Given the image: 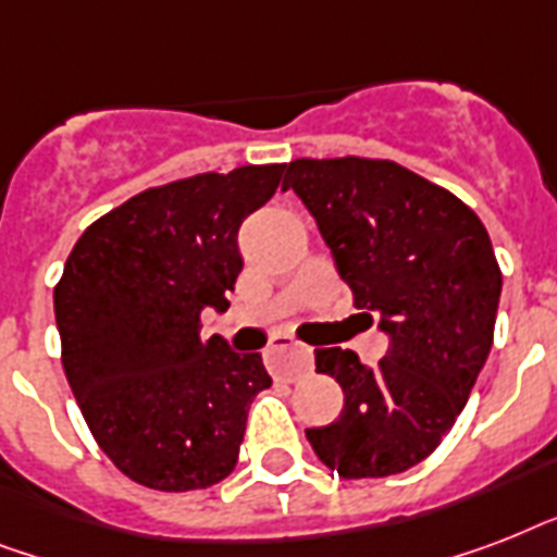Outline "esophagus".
<instances>
[{"instance_id":"34e87169","label":"esophagus","mask_w":557,"mask_h":557,"mask_svg":"<svg viewBox=\"0 0 557 557\" xmlns=\"http://www.w3.org/2000/svg\"><path fill=\"white\" fill-rule=\"evenodd\" d=\"M269 358H271V370L283 375L286 381H295L300 375L312 370V349L304 347V344H297L295 338H288V335H274L271 338L269 347Z\"/></svg>"}]
</instances>
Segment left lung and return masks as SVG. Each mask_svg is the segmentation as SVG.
I'll return each instance as SVG.
<instances>
[{
    "label": "left lung",
    "mask_w": 557,
    "mask_h": 557,
    "mask_svg": "<svg viewBox=\"0 0 557 557\" xmlns=\"http://www.w3.org/2000/svg\"><path fill=\"white\" fill-rule=\"evenodd\" d=\"M283 187L312 213L358 309L379 314L387 356L314 349L344 410L306 440L347 480L401 474L431 457L492 352L503 274L468 205L428 178L372 159H297Z\"/></svg>",
    "instance_id": "left-lung-1"
}]
</instances>
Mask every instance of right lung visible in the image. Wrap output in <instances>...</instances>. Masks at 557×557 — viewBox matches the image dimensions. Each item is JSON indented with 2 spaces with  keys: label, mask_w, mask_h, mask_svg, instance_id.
I'll list each match as a JSON object with an SVG mask.
<instances>
[{
  "label": "right lung",
  "mask_w": 557,
  "mask_h": 557,
  "mask_svg": "<svg viewBox=\"0 0 557 557\" xmlns=\"http://www.w3.org/2000/svg\"><path fill=\"white\" fill-rule=\"evenodd\" d=\"M286 164L152 187L83 231L54 288L63 370L112 462L156 492H193L234 471L248 407L271 387L260 352L201 341L243 271L239 227Z\"/></svg>",
  "instance_id": "1"
}]
</instances>
